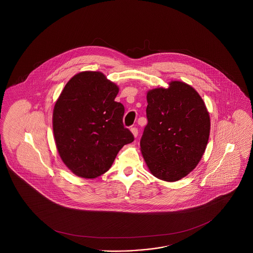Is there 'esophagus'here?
Instances as JSON below:
<instances>
[{
	"instance_id": "obj_1",
	"label": "esophagus",
	"mask_w": 253,
	"mask_h": 253,
	"mask_svg": "<svg viewBox=\"0 0 253 253\" xmlns=\"http://www.w3.org/2000/svg\"><path fill=\"white\" fill-rule=\"evenodd\" d=\"M130 130H131V132H132V134H133V136L134 137H137L138 135V129L136 128V127H132L131 129H130Z\"/></svg>"
}]
</instances>
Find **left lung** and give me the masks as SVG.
Wrapping results in <instances>:
<instances>
[{
  "mask_svg": "<svg viewBox=\"0 0 253 253\" xmlns=\"http://www.w3.org/2000/svg\"><path fill=\"white\" fill-rule=\"evenodd\" d=\"M141 151L154 176L175 182L196 168L207 146L210 116L199 93L182 82L147 92Z\"/></svg>",
  "mask_w": 253,
  "mask_h": 253,
  "instance_id": "1",
  "label": "left lung"
}]
</instances>
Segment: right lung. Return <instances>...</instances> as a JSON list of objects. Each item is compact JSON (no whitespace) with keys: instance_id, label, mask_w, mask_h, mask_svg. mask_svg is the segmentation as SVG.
Here are the masks:
<instances>
[{"instance_id":"obj_1","label":"right lung","mask_w":253,"mask_h":253,"mask_svg":"<svg viewBox=\"0 0 253 253\" xmlns=\"http://www.w3.org/2000/svg\"><path fill=\"white\" fill-rule=\"evenodd\" d=\"M119 88L97 71L69 80L53 113L55 144L66 166L78 176L96 178L111 167L133 134L123 125L124 106L116 102Z\"/></svg>"}]
</instances>
